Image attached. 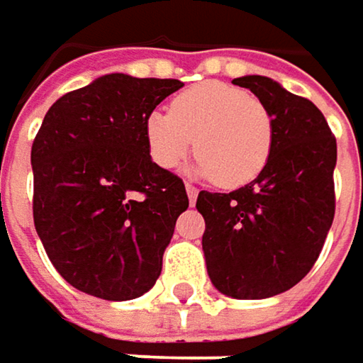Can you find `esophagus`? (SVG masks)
<instances>
[{
	"mask_svg": "<svg viewBox=\"0 0 363 363\" xmlns=\"http://www.w3.org/2000/svg\"><path fill=\"white\" fill-rule=\"evenodd\" d=\"M184 189H186V195H189V201H191V206H195V201H197V186H193L191 182H186L184 184Z\"/></svg>",
	"mask_w": 363,
	"mask_h": 363,
	"instance_id": "esophagus-1",
	"label": "esophagus"
}]
</instances>
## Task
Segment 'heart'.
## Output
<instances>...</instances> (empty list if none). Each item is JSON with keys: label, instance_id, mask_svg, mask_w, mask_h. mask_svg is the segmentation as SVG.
I'll list each match as a JSON object with an SVG mask.
<instances>
[{"label": "heart", "instance_id": "heart-1", "mask_svg": "<svg viewBox=\"0 0 363 363\" xmlns=\"http://www.w3.org/2000/svg\"><path fill=\"white\" fill-rule=\"evenodd\" d=\"M143 130L153 164L170 170L193 147L195 174L226 189L257 179L274 147V118L268 106L222 81L181 91L170 101V112L153 110L145 116Z\"/></svg>", "mask_w": 363, "mask_h": 363}]
</instances>
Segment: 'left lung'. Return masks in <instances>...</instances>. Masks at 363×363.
<instances>
[{
    "instance_id": "left-lung-1",
    "label": "left lung",
    "mask_w": 363,
    "mask_h": 363,
    "mask_svg": "<svg viewBox=\"0 0 363 363\" xmlns=\"http://www.w3.org/2000/svg\"><path fill=\"white\" fill-rule=\"evenodd\" d=\"M274 118V147L255 181L230 193L201 191L197 212L214 286L235 299H266L295 286L315 264L335 218L337 139L310 99L268 77L233 81Z\"/></svg>"
}]
</instances>
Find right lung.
Returning <instances> with one entry per match:
<instances>
[{"mask_svg": "<svg viewBox=\"0 0 363 363\" xmlns=\"http://www.w3.org/2000/svg\"><path fill=\"white\" fill-rule=\"evenodd\" d=\"M177 79L106 74L62 95L33 141V218L62 279L86 295L141 297L162 272L184 182L153 164L143 122Z\"/></svg>", "mask_w": 363, "mask_h": 363, "instance_id": "obj_1", "label": "right lung"}]
</instances>
